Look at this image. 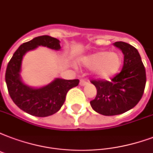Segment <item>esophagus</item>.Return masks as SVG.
<instances>
[{"instance_id": "obj_1", "label": "esophagus", "mask_w": 153, "mask_h": 153, "mask_svg": "<svg viewBox=\"0 0 153 153\" xmlns=\"http://www.w3.org/2000/svg\"><path fill=\"white\" fill-rule=\"evenodd\" d=\"M87 84H88V82L85 81V80H81V81H80V85L85 86V85H86Z\"/></svg>"}]
</instances>
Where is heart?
Here are the masks:
<instances>
[{
	"mask_svg": "<svg viewBox=\"0 0 153 153\" xmlns=\"http://www.w3.org/2000/svg\"><path fill=\"white\" fill-rule=\"evenodd\" d=\"M84 67L94 69V73L97 77L109 79L115 76L121 68L123 58L119 53L98 51L80 59Z\"/></svg>",
	"mask_w": 153,
	"mask_h": 153,
	"instance_id": "heart-1",
	"label": "heart"
}]
</instances>
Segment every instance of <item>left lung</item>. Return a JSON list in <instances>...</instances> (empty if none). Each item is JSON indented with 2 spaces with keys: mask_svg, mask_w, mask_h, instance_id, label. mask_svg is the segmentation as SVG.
<instances>
[{
  "mask_svg": "<svg viewBox=\"0 0 153 153\" xmlns=\"http://www.w3.org/2000/svg\"><path fill=\"white\" fill-rule=\"evenodd\" d=\"M114 46L124 56L120 73L111 81H91L97 89V96L90 105L96 112L105 116L120 114L135 107L146 84L145 68L137 49L124 42H115Z\"/></svg>",
  "mask_w": 153,
  "mask_h": 153,
  "instance_id": "obj_1",
  "label": "left lung"
}]
</instances>
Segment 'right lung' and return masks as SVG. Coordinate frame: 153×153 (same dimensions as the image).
<instances>
[{
  "label": "right lung",
  "instance_id": "add662e5",
  "mask_svg": "<svg viewBox=\"0 0 153 153\" xmlns=\"http://www.w3.org/2000/svg\"><path fill=\"white\" fill-rule=\"evenodd\" d=\"M59 40L48 35H42L22 43L18 48L8 64L5 82L13 102L31 115L47 117L59 111L64 105L66 94L70 89L78 85L79 80L56 78L47 85L35 88L26 85L21 77L24 56L30 51L42 46L52 50H60Z\"/></svg>",
  "mask_w": 153,
  "mask_h": 153
}]
</instances>
